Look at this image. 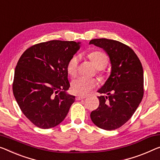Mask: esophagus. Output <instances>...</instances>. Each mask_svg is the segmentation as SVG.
Instances as JSON below:
<instances>
[{
	"instance_id": "esophagus-1",
	"label": "esophagus",
	"mask_w": 160,
	"mask_h": 160,
	"mask_svg": "<svg viewBox=\"0 0 160 160\" xmlns=\"http://www.w3.org/2000/svg\"><path fill=\"white\" fill-rule=\"evenodd\" d=\"M84 98H85V96H77L76 97V100H77V101H80V100H82Z\"/></svg>"
}]
</instances>
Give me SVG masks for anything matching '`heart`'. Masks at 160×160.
<instances>
[{"instance_id": "heart-1", "label": "heart", "mask_w": 160, "mask_h": 160, "mask_svg": "<svg viewBox=\"0 0 160 160\" xmlns=\"http://www.w3.org/2000/svg\"><path fill=\"white\" fill-rule=\"evenodd\" d=\"M89 58L94 65L98 70H102L106 68L108 63V58L106 54L102 52H92L89 55ZM79 59L78 57L74 56L71 57L67 64V72L71 76H75L78 73ZM98 75L101 79L103 78V73L98 71ZM98 81L95 78H86L84 77H78L72 80L71 82V88L74 93L79 95H85L90 90L97 87Z\"/></svg>"}]
</instances>
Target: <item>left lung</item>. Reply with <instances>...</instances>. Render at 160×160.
<instances>
[{"label":"left lung","instance_id":"obj_1","mask_svg":"<svg viewBox=\"0 0 160 160\" xmlns=\"http://www.w3.org/2000/svg\"><path fill=\"white\" fill-rule=\"evenodd\" d=\"M103 48L110 57L111 73L98 90L99 106L90 113L95 125L105 130L116 129L132 118L144 95V72L139 57L120 42L95 39L90 42Z\"/></svg>","mask_w":160,"mask_h":160}]
</instances>
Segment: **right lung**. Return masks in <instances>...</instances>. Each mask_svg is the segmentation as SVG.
Returning <instances> with one entry per match:
<instances>
[{
  "label": "right lung",
  "mask_w": 160,
  "mask_h": 160,
  "mask_svg": "<svg viewBox=\"0 0 160 160\" xmlns=\"http://www.w3.org/2000/svg\"><path fill=\"white\" fill-rule=\"evenodd\" d=\"M79 44L60 40L39 43L19 58L13 92L21 111L37 127L59 124L75 102L74 95L66 93L70 86L67 64L80 49Z\"/></svg>",
  "instance_id": "obj_1"
}]
</instances>
